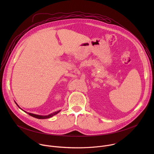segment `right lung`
Listing matches in <instances>:
<instances>
[{
	"label": "right lung",
	"instance_id": "add662e5",
	"mask_svg": "<svg viewBox=\"0 0 154 154\" xmlns=\"http://www.w3.org/2000/svg\"><path fill=\"white\" fill-rule=\"evenodd\" d=\"M16 103V104L18 106V107L19 108H20L19 107V106L17 104V103L16 102H15ZM21 109V108H20ZM24 111V110H23ZM61 110L60 109V110H58V111H57V112H54V113H51V114H49V115H46V116H42V115H35V114H33V113H28V112H25L26 113H27V114H29L30 116H33V117H34V118H37V119H48V118H51V117H52L53 116H54V115H57V114H58L60 112Z\"/></svg>",
	"mask_w": 154,
	"mask_h": 154
}]
</instances>
